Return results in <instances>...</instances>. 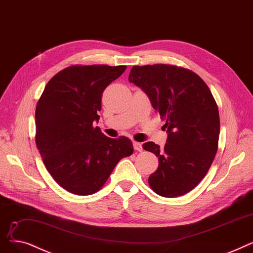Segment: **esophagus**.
Masks as SVG:
<instances>
[{"label":"esophagus","mask_w":253,"mask_h":253,"mask_svg":"<svg viewBox=\"0 0 253 253\" xmlns=\"http://www.w3.org/2000/svg\"><path fill=\"white\" fill-rule=\"evenodd\" d=\"M133 145H134V149H135V150H137V151H142V150H143V147H142V144H141V143H139V142H134Z\"/></svg>","instance_id":"1"}]
</instances>
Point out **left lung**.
Listing matches in <instances>:
<instances>
[{"mask_svg":"<svg viewBox=\"0 0 253 253\" xmlns=\"http://www.w3.org/2000/svg\"><path fill=\"white\" fill-rule=\"evenodd\" d=\"M128 81L146 92L169 134L163 149L153 142L143 144L159 158L158 170L148 178L149 186L165 198L183 196L206 176L217 152V104L204 80L182 67L134 66Z\"/></svg>","mask_w":253,"mask_h":253,"instance_id":"1","label":"left lung"}]
</instances>
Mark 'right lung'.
I'll use <instances>...</instances> for the list:
<instances>
[{"label":"right lung","instance_id":"1","mask_svg":"<svg viewBox=\"0 0 253 253\" xmlns=\"http://www.w3.org/2000/svg\"><path fill=\"white\" fill-rule=\"evenodd\" d=\"M126 66L74 65L55 74L36 107V145L58 185L78 196L99 191L118 162L133 154L126 137L111 139L99 126L102 94Z\"/></svg>","mask_w":253,"mask_h":253}]
</instances>
